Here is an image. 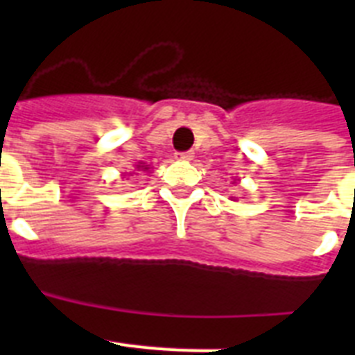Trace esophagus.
I'll return each instance as SVG.
<instances>
[{
  "label": "esophagus",
  "mask_w": 355,
  "mask_h": 355,
  "mask_svg": "<svg viewBox=\"0 0 355 355\" xmlns=\"http://www.w3.org/2000/svg\"><path fill=\"white\" fill-rule=\"evenodd\" d=\"M175 158L181 159V162H190V159H193V153H192V150H184V153H178V155H175Z\"/></svg>",
  "instance_id": "1"
}]
</instances>
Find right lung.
<instances>
[{"label": "right lung", "instance_id": "obj_1", "mask_svg": "<svg viewBox=\"0 0 355 355\" xmlns=\"http://www.w3.org/2000/svg\"><path fill=\"white\" fill-rule=\"evenodd\" d=\"M137 168H139V171H149V167H147V165H144V163L137 165Z\"/></svg>", "mask_w": 355, "mask_h": 355}]
</instances>
